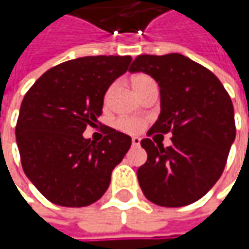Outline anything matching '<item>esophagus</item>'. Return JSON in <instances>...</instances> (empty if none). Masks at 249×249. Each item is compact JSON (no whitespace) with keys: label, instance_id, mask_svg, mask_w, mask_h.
<instances>
[{"label":"esophagus","instance_id":"34e87169","mask_svg":"<svg viewBox=\"0 0 249 249\" xmlns=\"http://www.w3.org/2000/svg\"><path fill=\"white\" fill-rule=\"evenodd\" d=\"M140 141H141V140H140L139 137H133V139H131V144L137 147V145H140Z\"/></svg>","mask_w":249,"mask_h":249}]
</instances>
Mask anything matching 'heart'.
<instances>
[{"mask_svg": "<svg viewBox=\"0 0 249 249\" xmlns=\"http://www.w3.org/2000/svg\"><path fill=\"white\" fill-rule=\"evenodd\" d=\"M130 84L131 87L134 89V91L139 94L140 97L145 92V90L151 87L152 84H155L154 80L149 77L148 74L145 73H137L134 76H131L130 79ZM112 92H113V86H110L109 89L107 90L105 95H104V104L108 105L112 97ZM145 126V120L144 119H137V118H120L116 120V127L124 133H130V134H137L141 130L144 129Z\"/></svg>", "mask_w": 249, "mask_h": 249, "instance_id": "heart-1", "label": "heart"}]
</instances>
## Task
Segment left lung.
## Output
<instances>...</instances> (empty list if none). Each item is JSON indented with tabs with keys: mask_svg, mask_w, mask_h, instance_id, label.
<instances>
[{
	"mask_svg": "<svg viewBox=\"0 0 249 249\" xmlns=\"http://www.w3.org/2000/svg\"><path fill=\"white\" fill-rule=\"evenodd\" d=\"M129 72L147 73L160 89V113L147 134L173 136L170 147L141 140L148 158L137 170L140 187L159 206L190 205L223 173L235 139L231 98L213 73L181 53L140 55Z\"/></svg>",
	"mask_w": 249,
	"mask_h": 249,
	"instance_id": "obj_1",
	"label": "left lung"
}]
</instances>
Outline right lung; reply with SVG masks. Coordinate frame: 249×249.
Segmentation results:
<instances>
[{
	"mask_svg": "<svg viewBox=\"0 0 249 249\" xmlns=\"http://www.w3.org/2000/svg\"><path fill=\"white\" fill-rule=\"evenodd\" d=\"M131 56H83L44 73L26 92L16 123L24 175L48 201L80 208L98 201L131 139L107 127L100 142L84 139L102 113L104 95Z\"/></svg>",
	"mask_w": 249,
	"mask_h": 249,
	"instance_id": "1",
	"label": "right lung"
}]
</instances>
